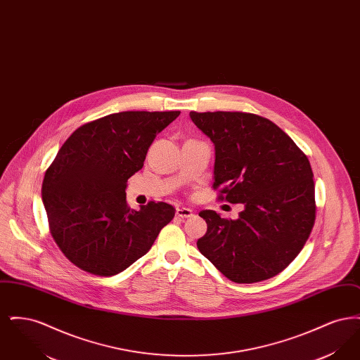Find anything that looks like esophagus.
I'll list each match as a JSON object with an SVG mask.
<instances>
[{"instance_id":"34e87169","label":"esophagus","mask_w":360,"mask_h":360,"mask_svg":"<svg viewBox=\"0 0 360 360\" xmlns=\"http://www.w3.org/2000/svg\"><path fill=\"white\" fill-rule=\"evenodd\" d=\"M193 214H194L193 210L188 209V207H178V209H176V216L181 217V219H188V217H191Z\"/></svg>"}]
</instances>
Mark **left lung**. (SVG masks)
Returning a JSON list of instances; mask_svg holds the SVG:
<instances>
[{
  "instance_id": "left-lung-1",
  "label": "left lung",
  "mask_w": 360,
  "mask_h": 360,
  "mask_svg": "<svg viewBox=\"0 0 360 360\" xmlns=\"http://www.w3.org/2000/svg\"><path fill=\"white\" fill-rule=\"evenodd\" d=\"M214 144L219 200L243 204L238 220L202 210L200 252L228 279L254 283L283 271L304 248L316 220L308 158L273 121L243 112H190Z\"/></svg>"
}]
</instances>
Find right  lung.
<instances>
[{
  "instance_id": "right-lung-1",
  "label": "right lung",
  "mask_w": 360,
  "mask_h": 360,
  "mask_svg": "<svg viewBox=\"0 0 360 360\" xmlns=\"http://www.w3.org/2000/svg\"><path fill=\"white\" fill-rule=\"evenodd\" d=\"M120 112L75 129L47 169L41 198L55 243L81 270L124 271L153 247L175 209L150 201L127 204V181L139 172L155 137L179 116Z\"/></svg>"
}]
</instances>
